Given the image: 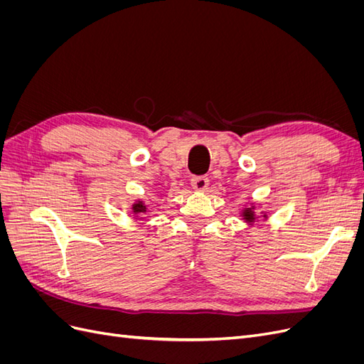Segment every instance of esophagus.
Returning a JSON list of instances; mask_svg holds the SVG:
<instances>
[{
	"label": "esophagus",
	"mask_w": 364,
	"mask_h": 364,
	"mask_svg": "<svg viewBox=\"0 0 364 364\" xmlns=\"http://www.w3.org/2000/svg\"><path fill=\"white\" fill-rule=\"evenodd\" d=\"M208 185H209V181L208 178H205V176H197V178L191 179V186L196 191H205Z\"/></svg>",
	"instance_id": "obj_1"
}]
</instances>
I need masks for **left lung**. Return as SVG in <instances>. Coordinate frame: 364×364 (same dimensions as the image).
Instances as JSON below:
<instances>
[{
  "mask_svg": "<svg viewBox=\"0 0 364 364\" xmlns=\"http://www.w3.org/2000/svg\"><path fill=\"white\" fill-rule=\"evenodd\" d=\"M243 217H245V220H246L247 223H253V222H255V213H253V206H252V208H246V209H245V211H243ZM262 217L266 218L267 215L264 214Z\"/></svg>",
  "mask_w": 364,
  "mask_h": 364,
  "instance_id": "obj_1",
  "label": "left lung"
}]
</instances>
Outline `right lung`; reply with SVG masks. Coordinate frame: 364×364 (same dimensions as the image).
I'll use <instances>...</instances> for the list:
<instances>
[{
    "label": "right lung",
    "mask_w": 364,
    "mask_h": 364,
    "mask_svg": "<svg viewBox=\"0 0 364 364\" xmlns=\"http://www.w3.org/2000/svg\"><path fill=\"white\" fill-rule=\"evenodd\" d=\"M146 211H147V205L142 200H138L132 205V213H134L136 217H138V214H144Z\"/></svg>",
    "instance_id": "obj_1"
}]
</instances>
